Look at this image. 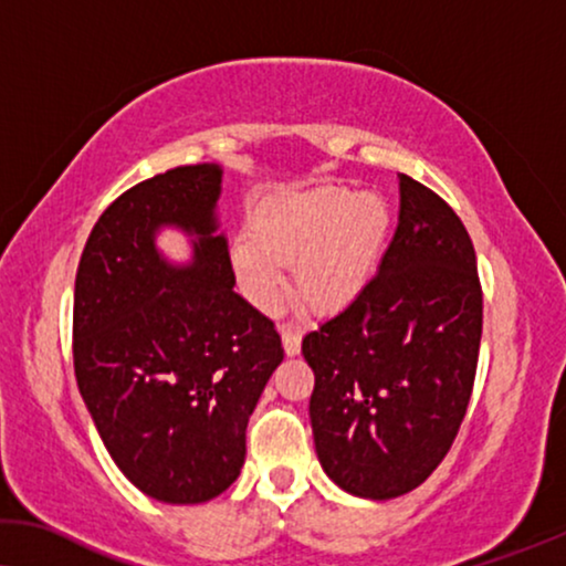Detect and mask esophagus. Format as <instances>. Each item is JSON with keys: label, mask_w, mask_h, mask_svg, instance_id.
I'll return each mask as SVG.
<instances>
[{"label": "esophagus", "mask_w": 566, "mask_h": 566, "mask_svg": "<svg viewBox=\"0 0 566 566\" xmlns=\"http://www.w3.org/2000/svg\"><path fill=\"white\" fill-rule=\"evenodd\" d=\"M282 333V346H284V354L286 356H297L300 348H302V336L297 328H292V325H282L280 328Z\"/></svg>", "instance_id": "obj_1"}]
</instances>
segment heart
<instances>
[{"instance_id":"heart-1","label":"heart","mask_w":566,"mask_h":566,"mask_svg":"<svg viewBox=\"0 0 566 566\" xmlns=\"http://www.w3.org/2000/svg\"><path fill=\"white\" fill-rule=\"evenodd\" d=\"M385 197L346 187L274 197L251 214V233L230 241V266L245 300L272 310L294 264L297 286L325 313L361 297L389 235Z\"/></svg>"}]
</instances>
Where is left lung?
Wrapping results in <instances>:
<instances>
[{
  "instance_id": "8db88e82",
  "label": "left lung",
  "mask_w": 566,
  "mask_h": 566,
  "mask_svg": "<svg viewBox=\"0 0 566 566\" xmlns=\"http://www.w3.org/2000/svg\"><path fill=\"white\" fill-rule=\"evenodd\" d=\"M482 290L457 212L400 174V214L361 297L302 338L315 451L340 490L392 500L423 484L472 397Z\"/></svg>"
}]
</instances>
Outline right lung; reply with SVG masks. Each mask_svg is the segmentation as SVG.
I'll use <instances>...</instances> for the list:
<instances>
[{"mask_svg":"<svg viewBox=\"0 0 566 566\" xmlns=\"http://www.w3.org/2000/svg\"><path fill=\"white\" fill-rule=\"evenodd\" d=\"M218 164L140 181L102 212L76 269L78 392L117 469L169 505L218 497L245 461V426L284 359L266 315L233 292ZM166 227L187 265L157 249Z\"/></svg>","mask_w":566,"mask_h":566,"instance_id":"1","label":"right lung"}]
</instances>
